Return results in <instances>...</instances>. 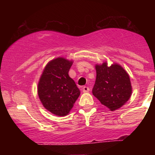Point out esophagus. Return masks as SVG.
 <instances>
[{"instance_id":"34e87169","label":"esophagus","mask_w":155,"mask_h":155,"mask_svg":"<svg viewBox=\"0 0 155 155\" xmlns=\"http://www.w3.org/2000/svg\"><path fill=\"white\" fill-rule=\"evenodd\" d=\"M82 91H83V92H89L90 91V88L88 87H84L82 88Z\"/></svg>"}]
</instances>
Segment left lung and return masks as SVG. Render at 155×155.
Segmentation results:
<instances>
[{"label": "left lung", "instance_id": "left-lung-1", "mask_svg": "<svg viewBox=\"0 0 155 155\" xmlns=\"http://www.w3.org/2000/svg\"><path fill=\"white\" fill-rule=\"evenodd\" d=\"M96 80L92 94L101 104L115 111L129 100L132 94L130 76L119 64L96 65Z\"/></svg>", "mask_w": 155, "mask_h": 155}]
</instances>
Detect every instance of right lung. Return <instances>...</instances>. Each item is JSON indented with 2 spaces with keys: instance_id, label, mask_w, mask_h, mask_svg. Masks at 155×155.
<instances>
[{
  "instance_id": "add662e5",
  "label": "right lung",
  "mask_w": 155,
  "mask_h": 155,
  "mask_svg": "<svg viewBox=\"0 0 155 155\" xmlns=\"http://www.w3.org/2000/svg\"><path fill=\"white\" fill-rule=\"evenodd\" d=\"M72 60L58 58L44 68L38 84V95L44 107L57 116H65L80 95L79 89L68 75Z\"/></svg>"
}]
</instances>
